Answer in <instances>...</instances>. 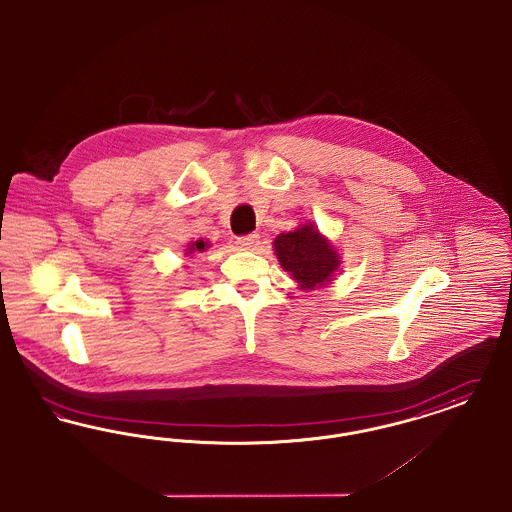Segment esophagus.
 <instances>
[{
	"instance_id": "1",
	"label": "esophagus",
	"mask_w": 512,
	"mask_h": 512,
	"mask_svg": "<svg viewBox=\"0 0 512 512\" xmlns=\"http://www.w3.org/2000/svg\"><path fill=\"white\" fill-rule=\"evenodd\" d=\"M238 247L241 249H247V251H251V249H255L257 245H259V234H247V236H241L238 238Z\"/></svg>"
}]
</instances>
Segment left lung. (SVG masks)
Masks as SVG:
<instances>
[{
    "label": "left lung",
    "instance_id": "left-lung-1",
    "mask_svg": "<svg viewBox=\"0 0 512 512\" xmlns=\"http://www.w3.org/2000/svg\"><path fill=\"white\" fill-rule=\"evenodd\" d=\"M274 253L282 269L298 282L301 290H317L327 286L340 267V255L331 241L323 238L313 224L280 234L272 241Z\"/></svg>",
    "mask_w": 512,
    "mask_h": 512
}]
</instances>
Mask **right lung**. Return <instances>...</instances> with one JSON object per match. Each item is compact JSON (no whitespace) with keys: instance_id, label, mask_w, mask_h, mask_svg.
I'll return each mask as SVG.
<instances>
[{"instance_id":"obj_1","label":"right lung","mask_w":512,"mask_h":512,"mask_svg":"<svg viewBox=\"0 0 512 512\" xmlns=\"http://www.w3.org/2000/svg\"><path fill=\"white\" fill-rule=\"evenodd\" d=\"M207 247H209V243H207V241H203V240L193 241V243H189V245H187V249H185V253H187V255H189V253H197V251H199V253H201V251H205V249H207Z\"/></svg>"}]
</instances>
